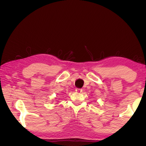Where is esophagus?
<instances>
[{"label": "esophagus", "instance_id": "obj_1", "mask_svg": "<svg viewBox=\"0 0 146 146\" xmlns=\"http://www.w3.org/2000/svg\"><path fill=\"white\" fill-rule=\"evenodd\" d=\"M76 91L77 92H81L82 91V90L80 89V88H76Z\"/></svg>", "mask_w": 146, "mask_h": 146}]
</instances>
